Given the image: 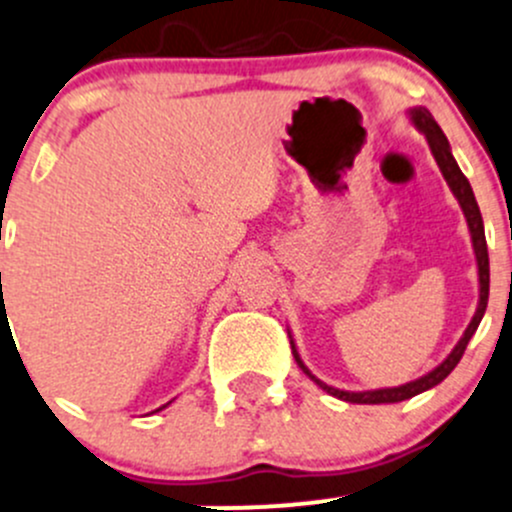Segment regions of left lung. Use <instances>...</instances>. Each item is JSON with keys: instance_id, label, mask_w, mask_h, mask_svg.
<instances>
[{"instance_id": "1", "label": "left lung", "mask_w": 512, "mask_h": 512, "mask_svg": "<svg viewBox=\"0 0 512 512\" xmlns=\"http://www.w3.org/2000/svg\"><path fill=\"white\" fill-rule=\"evenodd\" d=\"M409 120H412L414 128L419 130L421 135H424L426 142H429L431 155H434V160H436V165H439L441 175H444L446 184H449V189L453 192V197H456L458 207H461L463 217H466L468 231H471L473 254H476V266H478V305H476V313H473L471 323H468V328L463 330L461 340H458L456 345H453V350L444 357V362H439V365H436L434 370L421 374V377L414 379V382L399 384V387L367 389V392H350V389L330 387V384H325L323 379L315 377V374L310 372L308 367H305V362L300 360L298 347H295V340H293L291 330H288V337H291L293 357H295V362H298L300 370L308 374V377L313 379V382L318 384V387L323 389V392H328L330 397H337V399H342V402H350V404H394V402H404V399H412V397H416V394L426 392V389H431V387H436V384H439V382H444V379L453 372V367H456L458 362H461L463 352H466L468 340H471V337L476 335L478 325H481L483 315H486L488 291H491V266H488L486 231H483V217H481V209H478L476 194H473L471 184H468V179L461 172V167H458V162L453 160L449 140H446L444 130H441L439 125H436V120L431 118L429 110L421 108V105H416V108H409Z\"/></svg>"}]
</instances>
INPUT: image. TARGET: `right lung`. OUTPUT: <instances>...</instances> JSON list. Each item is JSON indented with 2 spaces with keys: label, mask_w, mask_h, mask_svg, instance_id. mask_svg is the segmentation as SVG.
Segmentation results:
<instances>
[{
  "label": "right lung",
  "mask_w": 512,
  "mask_h": 512,
  "mask_svg": "<svg viewBox=\"0 0 512 512\" xmlns=\"http://www.w3.org/2000/svg\"><path fill=\"white\" fill-rule=\"evenodd\" d=\"M0 276H2V273H0ZM165 407H167V404H165ZM165 407H160V409H165ZM160 409H155V412H160Z\"/></svg>",
  "instance_id": "add662e5"
}]
</instances>
